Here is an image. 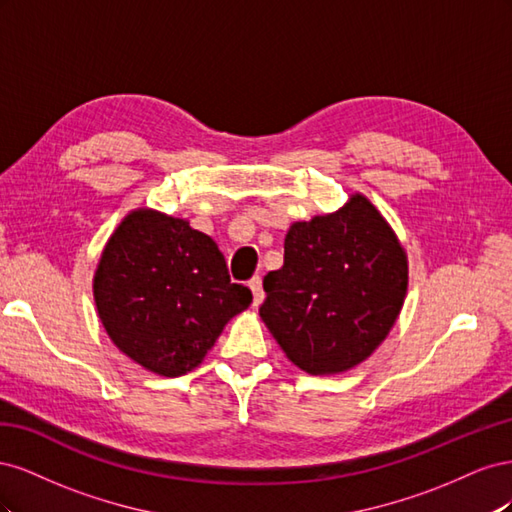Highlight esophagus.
Wrapping results in <instances>:
<instances>
[{
  "label": "esophagus",
  "instance_id": "34e87169",
  "mask_svg": "<svg viewBox=\"0 0 512 512\" xmlns=\"http://www.w3.org/2000/svg\"><path fill=\"white\" fill-rule=\"evenodd\" d=\"M250 290H252V294H254V307H258L260 303H262V299H265V290H262V280L260 277H252L250 280Z\"/></svg>",
  "mask_w": 512,
  "mask_h": 512
}]
</instances>
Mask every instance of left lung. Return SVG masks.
I'll return each mask as SVG.
<instances>
[{
  "mask_svg": "<svg viewBox=\"0 0 512 512\" xmlns=\"http://www.w3.org/2000/svg\"><path fill=\"white\" fill-rule=\"evenodd\" d=\"M260 318L288 361L333 376L361 365L391 333L408 292V256L361 192L333 213L294 222L284 267L265 275Z\"/></svg>",
  "mask_w": 512,
  "mask_h": 512,
  "instance_id": "obj_1",
  "label": "left lung"
}]
</instances>
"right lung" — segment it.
<instances>
[{
    "label": "right lung",
    "instance_id": "1",
    "mask_svg": "<svg viewBox=\"0 0 512 512\" xmlns=\"http://www.w3.org/2000/svg\"><path fill=\"white\" fill-rule=\"evenodd\" d=\"M94 301L111 342L151 374L196 369L226 322L250 307L209 235L188 220L141 207L108 237L94 273Z\"/></svg>",
    "mask_w": 512,
    "mask_h": 512
}]
</instances>
